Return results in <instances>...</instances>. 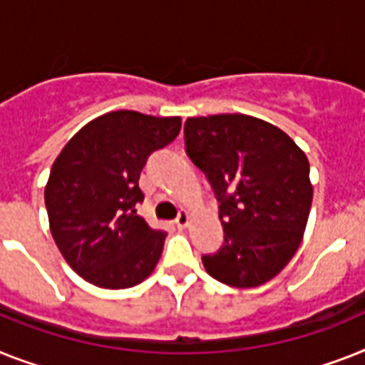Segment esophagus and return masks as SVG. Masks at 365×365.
Instances as JSON below:
<instances>
[{
	"mask_svg": "<svg viewBox=\"0 0 365 365\" xmlns=\"http://www.w3.org/2000/svg\"><path fill=\"white\" fill-rule=\"evenodd\" d=\"M188 222H190V215H188V212H186V210H180L179 216H177V218H175V225H177V227H179V230H185L186 225H188Z\"/></svg>",
	"mask_w": 365,
	"mask_h": 365,
	"instance_id": "esophagus-1",
	"label": "esophagus"
}]
</instances>
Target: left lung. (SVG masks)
<instances>
[{"mask_svg":"<svg viewBox=\"0 0 365 365\" xmlns=\"http://www.w3.org/2000/svg\"><path fill=\"white\" fill-rule=\"evenodd\" d=\"M186 155L218 201L224 242L201 255L205 270L231 287L267 284L300 246L312 209L309 162L285 132L239 113L192 117Z\"/></svg>","mask_w":365,"mask_h":365,"instance_id":"1","label":"left lung"}]
</instances>
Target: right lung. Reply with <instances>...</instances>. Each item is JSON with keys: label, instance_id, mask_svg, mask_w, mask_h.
I'll return each instance as SVG.
<instances>
[{"label": "right lung", "instance_id": "right-lung-1", "mask_svg": "<svg viewBox=\"0 0 365 365\" xmlns=\"http://www.w3.org/2000/svg\"><path fill=\"white\" fill-rule=\"evenodd\" d=\"M180 130V117L111 111L78 132L50 171V231L71 269L104 289L134 287L155 270L165 233L138 215L140 173Z\"/></svg>", "mask_w": 365, "mask_h": 365}]
</instances>
